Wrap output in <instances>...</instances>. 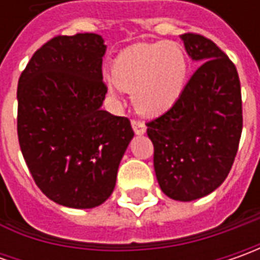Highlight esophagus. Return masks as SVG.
I'll use <instances>...</instances> for the list:
<instances>
[{"instance_id": "esophagus-1", "label": "esophagus", "mask_w": 260, "mask_h": 260, "mask_svg": "<svg viewBox=\"0 0 260 260\" xmlns=\"http://www.w3.org/2000/svg\"><path fill=\"white\" fill-rule=\"evenodd\" d=\"M132 127L135 130V133L137 136H142L146 133V125L143 121H139V120H132Z\"/></svg>"}]
</instances>
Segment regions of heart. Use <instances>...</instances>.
Listing matches in <instances>:
<instances>
[{"label":"heart","instance_id":"b5f03b06","mask_svg":"<svg viewBox=\"0 0 260 260\" xmlns=\"http://www.w3.org/2000/svg\"><path fill=\"white\" fill-rule=\"evenodd\" d=\"M188 72L184 47L174 42L128 46L111 66L113 82L132 92L135 108L146 115L162 114L178 103L184 94Z\"/></svg>","mask_w":260,"mask_h":260}]
</instances>
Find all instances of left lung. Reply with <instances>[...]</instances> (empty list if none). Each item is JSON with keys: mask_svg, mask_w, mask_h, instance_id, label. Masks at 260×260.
<instances>
[{"mask_svg": "<svg viewBox=\"0 0 260 260\" xmlns=\"http://www.w3.org/2000/svg\"><path fill=\"white\" fill-rule=\"evenodd\" d=\"M188 56L201 63L178 103L147 123L160 189L194 201L224 182L242 136L240 81L233 62L204 36L181 35Z\"/></svg>", "mask_w": 260, "mask_h": 260, "instance_id": "1", "label": "left lung"}]
</instances>
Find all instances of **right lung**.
<instances>
[{
	"instance_id": "add662e5",
	"label": "right lung",
	"mask_w": 260,
	"mask_h": 260,
	"mask_svg": "<svg viewBox=\"0 0 260 260\" xmlns=\"http://www.w3.org/2000/svg\"><path fill=\"white\" fill-rule=\"evenodd\" d=\"M107 46L95 33L57 36L18 79L17 133L42 192L69 208H94L113 194L133 139L128 118L104 111Z\"/></svg>"
}]
</instances>
